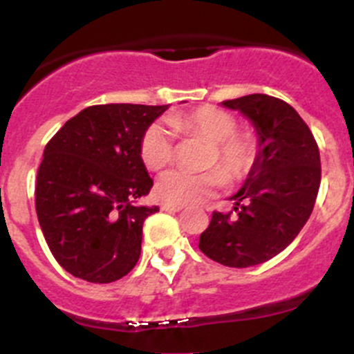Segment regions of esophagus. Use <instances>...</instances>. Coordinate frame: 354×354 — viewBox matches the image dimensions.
Wrapping results in <instances>:
<instances>
[{"instance_id": "esophagus-1", "label": "esophagus", "mask_w": 354, "mask_h": 354, "mask_svg": "<svg viewBox=\"0 0 354 354\" xmlns=\"http://www.w3.org/2000/svg\"><path fill=\"white\" fill-rule=\"evenodd\" d=\"M160 209L167 210V212H180V210L185 209V205H178V203H162Z\"/></svg>"}]
</instances>
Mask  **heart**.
<instances>
[{"label":"heart","instance_id":"1","mask_svg":"<svg viewBox=\"0 0 354 354\" xmlns=\"http://www.w3.org/2000/svg\"><path fill=\"white\" fill-rule=\"evenodd\" d=\"M171 124L178 131L192 137L203 138L210 144L205 166L210 169L202 173L174 169L157 180L156 195L162 202L198 203L212 197L230 183H240L253 171L260 156V140L255 131L238 128L236 118L216 106H200L188 113L174 114ZM140 157L152 171L169 166L174 157L173 135L166 127L152 123L144 131L140 140Z\"/></svg>","mask_w":354,"mask_h":354}]
</instances>
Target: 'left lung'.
Returning <instances> with one entry per match:
<instances>
[{
	"label": "left lung",
	"instance_id": "1",
	"mask_svg": "<svg viewBox=\"0 0 354 354\" xmlns=\"http://www.w3.org/2000/svg\"><path fill=\"white\" fill-rule=\"evenodd\" d=\"M223 106L252 120L260 156L231 197L234 214L214 210L198 248L214 262L243 269L267 262L298 236L315 205L322 167L308 124L288 102L250 94Z\"/></svg>",
	"mask_w": 354,
	"mask_h": 354
}]
</instances>
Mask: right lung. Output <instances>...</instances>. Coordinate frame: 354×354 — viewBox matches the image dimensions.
Masks as SVG:
<instances>
[{
    "mask_svg": "<svg viewBox=\"0 0 354 354\" xmlns=\"http://www.w3.org/2000/svg\"><path fill=\"white\" fill-rule=\"evenodd\" d=\"M167 108L88 106L46 145L35 212L53 257L71 276L113 283L138 262L144 221L159 210L135 205L154 185L140 157V140Z\"/></svg>",
    "mask_w": 354,
    "mask_h": 354,
    "instance_id": "1",
    "label": "right lung"
}]
</instances>
